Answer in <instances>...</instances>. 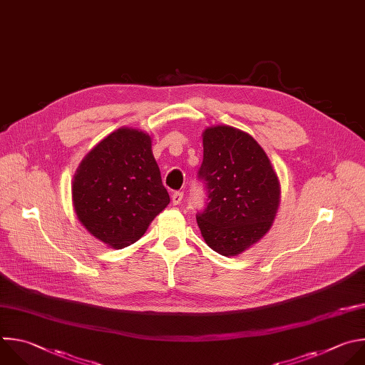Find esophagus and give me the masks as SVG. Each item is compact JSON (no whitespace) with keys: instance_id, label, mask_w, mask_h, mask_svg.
Listing matches in <instances>:
<instances>
[{"instance_id":"esophagus-1","label":"esophagus","mask_w":365,"mask_h":365,"mask_svg":"<svg viewBox=\"0 0 365 365\" xmlns=\"http://www.w3.org/2000/svg\"><path fill=\"white\" fill-rule=\"evenodd\" d=\"M182 197H184V194H182L181 191H175V192L171 195L173 204H174V205H178V204L182 201Z\"/></svg>"}]
</instances>
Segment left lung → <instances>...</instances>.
Instances as JSON below:
<instances>
[{"instance_id":"1","label":"left lung","mask_w":365,"mask_h":365,"mask_svg":"<svg viewBox=\"0 0 365 365\" xmlns=\"http://www.w3.org/2000/svg\"><path fill=\"white\" fill-rule=\"evenodd\" d=\"M204 157L197 178L207 202L197 212L201 235L214 252L236 256L267 233L276 215L280 185L260 145L232 126L202 133Z\"/></svg>"}]
</instances>
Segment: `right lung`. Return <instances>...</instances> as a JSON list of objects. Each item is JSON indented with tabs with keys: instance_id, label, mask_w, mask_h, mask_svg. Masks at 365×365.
Listing matches in <instances>:
<instances>
[{
	"instance_id": "add662e5",
	"label": "right lung",
	"mask_w": 365,
	"mask_h": 365,
	"mask_svg": "<svg viewBox=\"0 0 365 365\" xmlns=\"http://www.w3.org/2000/svg\"><path fill=\"white\" fill-rule=\"evenodd\" d=\"M81 223L113 249L135 243L170 202L151 138L120 128L86 155L71 187Z\"/></svg>"
}]
</instances>
